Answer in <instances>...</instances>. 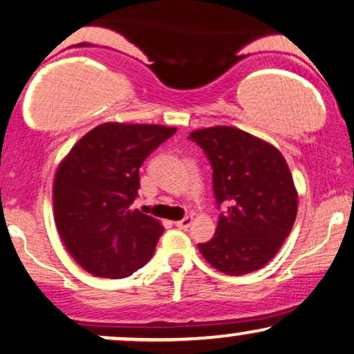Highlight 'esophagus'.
Returning <instances> with one entry per match:
<instances>
[{
	"mask_svg": "<svg viewBox=\"0 0 354 354\" xmlns=\"http://www.w3.org/2000/svg\"><path fill=\"white\" fill-rule=\"evenodd\" d=\"M192 223V217H185V218H181V221H178V222H174V225L178 227V229H183V230H186L187 227H189Z\"/></svg>",
	"mask_w": 354,
	"mask_h": 354,
	"instance_id": "1",
	"label": "esophagus"
}]
</instances>
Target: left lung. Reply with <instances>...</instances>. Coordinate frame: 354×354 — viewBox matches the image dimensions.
Returning <instances> with one entry per match:
<instances>
[{
    "mask_svg": "<svg viewBox=\"0 0 354 354\" xmlns=\"http://www.w3.org/2000/svg\"><path fill=\"white\" fill-rule=\"evenodd\" d=\"M212 167L217 207L212 239L198 247L209 265L230 276L257 271L284 243L297 216L292 174L279 150L227 125L189 136Z\"/></svg>",
    "mask_w": 354,
    "mask_h": 354,
    "instance_id": "obj_1",
    "label": "left lung"
}]
</instances>
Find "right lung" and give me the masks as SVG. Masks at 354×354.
Wrapping results in <instances>:
<instances>
[{
	"label": "right lung",
	"mask_w": 354,
	"mask_h": 354,
	"mask_svg": "<svg viewBox=\"0 0 354 354\" xmlns=\"http://www.w3.org/2000/svg\"><path fill=\"white\" fill-rule=\"evenodd\" d=\"M174 132L153 124L97 125L58 167L57 229L71 257L91 274L127 277L153 254L163 225L131 205L138 196L142 163Z\"/></svg>",
	"instance_id": "add662e5"
}]
</instances>
